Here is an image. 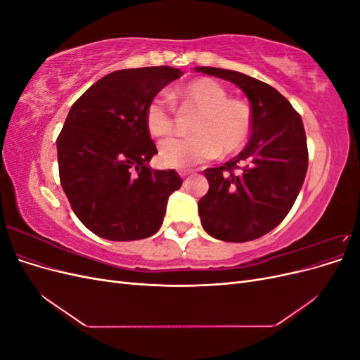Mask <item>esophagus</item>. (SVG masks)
I'll return each instance as SVG.
<instances>
[{
    "label": "esophagus",
    "mask_w": 360,
    "mask_h": 360,
    "mask_svg": "<svg viewBox=\"0 0 360 360\" xmlns=\"http://www.w3.org/2000/svg\"><path fill=\"white\" fill-rule=\"evenodd\" d=\"M193 171L192 169H181V171H179V174H180V177H188V176H191Z\"/></svg>",
    "instance_id": "1"
}]
</instances>
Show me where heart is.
I'll use <instances>...</instances> for the list:
<instances>
[{
    "label": "heart",
    "instance_id": "1",
    "mask_svg": "<svg viewBox=\"0 0 360 360\" xmlns=\"http://www.w3.org/2000/svg\"><path fill=\"white\" fill-rule=\"evenodd\" d=\"M180 111H191L192 136L162 143L159 158L165 167L189 168L219 155L240 151L252 132V110L242 99H231L212 78H195L169 93ZM171 100V101H172ZM165 96H155L146 108V126L151 136L167 138L174 132V106Z\"/></svg>",
    "mask_w": 360,
    "mask_h": 360
}]
</instances>
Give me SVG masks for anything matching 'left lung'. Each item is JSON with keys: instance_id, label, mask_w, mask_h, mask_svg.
Returning a JSON list of instances; mask_svg holds the SVG:
<instances>
[{"instance_id": "left-lung-1", "label": "left lung", "mask_w": 360, "mask_h": 360, "mask_svg": "<svg viewBox=\"0 0 360 360\" xmlns=\"http://www.w3.org/2000/svg\"><path fill=\"white\" fill-rule=\"evenodd\" d=\"M242 89L252 110V136L240 155L204 169L209 192L198 201L204 230L224 242H249L278 226L296 201L308 169L302 117L274 86L217 68H197Z\"/></svg>"}]
</instances>
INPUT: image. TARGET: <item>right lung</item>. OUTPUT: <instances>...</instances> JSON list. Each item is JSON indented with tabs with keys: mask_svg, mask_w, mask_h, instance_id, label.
<instances>
[{
	"mask_svg": "<svg viewBox=\"0 0 360 360\" xmlns=\"http://www.w3.org/2000/svg\"><path fill=\"white\" fill-rule=\"evenodd\" d=\"M180 75L169 66L117 70L72 105L57 138L60 181L72 210L96 236L129 242L160 228L181 179L174 169L148 168L158 148L144 114Z\"/></svg>",
	"mask_w": 360,
	"mask_h": 360,
	"instance_id": "right-lung-1",
	"label": "right lung"
}]
</instances>
